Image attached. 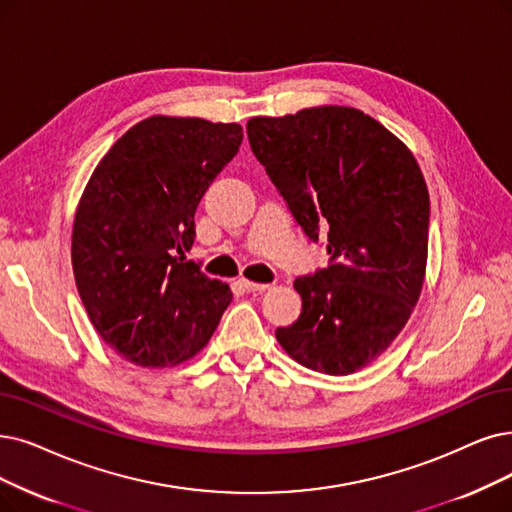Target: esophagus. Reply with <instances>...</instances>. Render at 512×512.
<instances>
[{"label": "esophagus", "mask_w": 512, "mask_h": 512, "mask_svg": "<svg viewBox=\"0 0 512 512\" xmlns=\"http://www.w3.org/2000/svg\"><path fill=\"white\" fill-rule=\"evenodd\" d=\"M239 285H241L245 292H264V290H269V283H256V281H250V279H239Z\"/></svg>", "instance_id": "1"}]
</instances>
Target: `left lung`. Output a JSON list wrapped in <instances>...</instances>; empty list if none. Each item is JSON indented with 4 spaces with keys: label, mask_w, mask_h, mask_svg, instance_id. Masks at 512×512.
<instances>
[{
    "label": "left lung",
    "mask_w": 512,
    "mask_h": 512,
    "mask_svg": "<svg viewBox=\"0 0 512 512\" xmlns=\"http://www.w3.org/2000/svg\"><path fill=\"white\" fill-rule=\"evenodd\" d=\"M248 138L304 237L330 256L296 277L302 313L275 336L304 367L353 374L388 349L418 302L431 220L424 176L399 138L349 107L254 117Z\"/></svg>",
    "instance_id": "left-lung-1"
}]
</instances>
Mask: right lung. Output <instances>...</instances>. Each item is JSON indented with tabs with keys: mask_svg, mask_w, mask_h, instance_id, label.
Returning <instances> with one entry per match:
<instances>
[{
	"mask_svg": "<svg viewBox=\"0 0 512 512\" xmlns=\"http://www.w3.org/2000/svg\"><path fill=\"white\" fill-rule=\"evenodd\" d=\"M241 140L239 124L157 115L94 170L75 214L73 273L96 332L124 359L166 367L193 357L233 300L185 254L199 201Z\"/></svg>",
	"mask_w": 512,
	"mask_h": 512,
	"instance_id": "obj_1",
	"label": "right lung"
}]
</instances>
